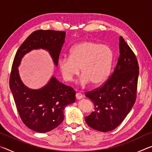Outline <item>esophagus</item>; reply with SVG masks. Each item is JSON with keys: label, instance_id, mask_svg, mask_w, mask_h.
<instances>
[{"label": "esophagus", "instance_id": "esophagus-1", "mask_svg": "<svg viewBox=\"0 0 152 152\" xmlns=\"http://www.w3.org/2000/svg\"><path fill=\"white\" fill-rule=\"evenodd\" d=\"M76 98L77 100H80L83 98V96H82V94L81 93H80V92H77L76 94Z\"/></svg>", "mask_w": 152, "mask_h": 152}]
</instances>
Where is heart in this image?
Here are the masks:
<instances>
[{
  "instance_id": "1",
  "label": "heart",
  "mask_w": 152,
  "mask_h": 152,
  "mask_svg": "<svg viewBox=\"0 0 152 152\" xmlns=\"http://www.w3.org/2000/svg\"><path fill=\"white\" fill-rule=\"evenodd\" d=\"M113 61L111 49L106 45L87 41L78 43L71 49L70 56L60 58L58 66L66 81L82 73L79 82L82 85L91 82L99 86L107 80Z\"/></svg>"
}]
</instances>
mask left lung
<instances>
[{
  "mask_svg": "<svg viewBox=\"0 0 152 152\" xmlns=\"http://www.w3.org/2000/svg\"><path fill=\"white\" fill-rule=\"evenodd\" d=\"M119 57L114 72L99 88L87 92L94 110L85 117L91 128L107 132L118 127L134 104L137 94L139 66L129 46L121 36Z\"/></svg>",
  "mask_w": 152,
  "mask_h": 152,
  "instance_id": "obj_1",
  "label": "left lung"
}]
</instances>
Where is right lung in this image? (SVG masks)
Returning <instances> with one entry per match:
<instances>
[{
    "label": "right lung",
    "mask_w": 152,
    "mask_h": 152,
    "mask_svg": "<svg viewBox=\"0 0 152 152\" xmlns=\"http://www.w3.org/2000/svg\"><path fill=\"white\" fill-rule=\"evenodd\" d=\"M65 38L64 31H35L20 46L12 63L9 86L18 112L24 124L38 133L50 132L61 124L65 107L76 101V92L53 75L42 88H30L20 79L19 67L27 53L40 49L48 51L57 67Z\"/></svg>",
    "instance_id": "obj_1"
}]
</instances>
